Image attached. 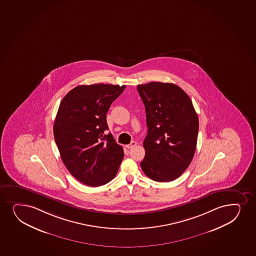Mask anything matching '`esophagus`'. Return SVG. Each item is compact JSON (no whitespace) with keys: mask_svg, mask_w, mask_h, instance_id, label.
<instances>
[{"mask_svg":"<svg viewBox=\"0 0 256 256\" xmlns=\"http://www.w3.org/2000/svg\"><path fill=\"white\" fill-rule=\"evenodd\" d=\"M136 144H137V143H136V142H131V143H130V144H126V148H128V149H131V148H134Z\"/></svg>","mask_w":256,"mask_h":256,"instance_id":"34e87169","label":"esophagus"}]
</instances>
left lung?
Here are the masks:
<instances>
[{
    "instance_id": "8db88e82",
    "label": "left lung",
    "mask_w": 256,
    "mask_h": 256,
    "mask_svg": "<svg viewBox=\"0 0 256 256\" xmlns=\"http://www.w3.org/2000/svg\"><path fill=\"white\" fill-rule=\"evenodd\" d=\"M144 102L148 134L140 162L152 180L168 182L179 178L190 166L196 152L198 116L190 96L172 83L138 84Z\"/></svg>"
}]
</instances>
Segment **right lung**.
I'll return each instance as SVG.
<instances>
[{
    "label": "right lung",
    "mask_w": 256,
    "mask_h": 256,
    "mask_svg": "<svg viewBox=\"0 0 256 256\" xmlns=\"http://www.w3.org/2000/svg\"><path fill=\"white\" fill-rule=\"evenodd\" d=\"M125 86L82 84L62 100L54 137L60 158L74 178L90 186L108 184L124 160V148L108 130L106 114Z\"/></svg>",
    "instance_id": "1"
}]
</instances>
